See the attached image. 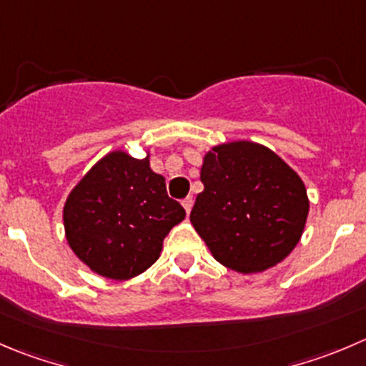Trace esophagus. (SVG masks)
Returning <instances> with one entry per match:
<instances>
[{"instance_id": "34e87169", "label": "esophagus", "mask_w": 366, "mask_h": 366, "mask_svg": "<svg viewBox=\"0 0 366 366\" xmlns=\"http://www.w3.org/2000/svg\"><path fill=\"white\" fill-rule=\"evenodd\" d=\"M182 205H184V209H186L187 214H189V212H191V207H193V197L184 198V200H182Z\"/></svg>"}]
</instances>
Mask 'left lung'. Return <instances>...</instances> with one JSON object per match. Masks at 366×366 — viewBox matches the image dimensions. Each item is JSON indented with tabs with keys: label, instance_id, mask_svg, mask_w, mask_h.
I'll return each instance as SVG.
<instances>
[{
	"label": "left lung",
	"instance_id": "left-lung-1",
	"mask_svg": "<svg viewBox=\"0 0 366 366\" xmlns=\"http://www.w3.org/2000/svg\"><path fill=\"white\" fill-rule=\"evenodd\" d=\"M200 180L191 223L223 266L264 272L297 247L310 200L275 152L252 141L218 144L205 154Z\"/></svg>",
	"mask_w": 366,
	"mask_h": 366
}]
</instances>
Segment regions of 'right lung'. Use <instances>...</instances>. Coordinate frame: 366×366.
I'll list each match as a JSON object with an SVG mask.
<instances>
[{
    "mask_svg": "<svg viewBox=\"0 0 366 366\" xmlns=\"http://www.w3.org/2000/svg\"><path fill=\"white\" fill-rule=\"evenodd\" d=\"M186 211L166 193L164 177L152 172L148 155H105L73 187L64 205L66 239L98 275L132 279L159 259L169 230Z\"/></svg>",
    "mask_w": 366,
    "mask_h": 366,
    "instance_id": "obj_1",
    "label": "right lung"
}]
</instances>
